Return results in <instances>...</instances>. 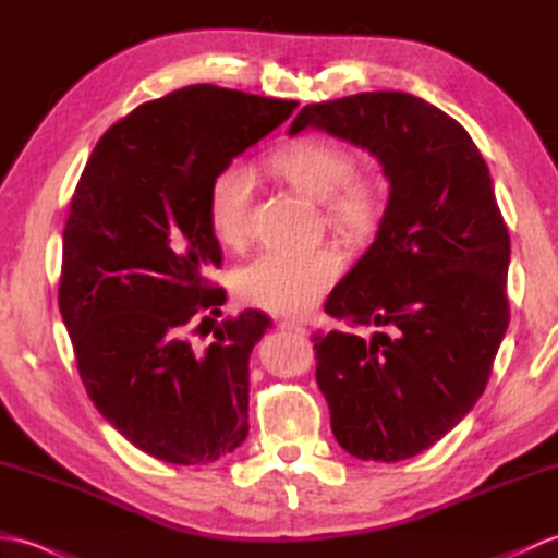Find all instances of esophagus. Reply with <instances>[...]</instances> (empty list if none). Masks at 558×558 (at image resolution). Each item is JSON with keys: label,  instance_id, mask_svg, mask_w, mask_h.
<instances>
[{"label": "esophagus", "instance_id": "obj_1", "mask_svg": "<svg viewBox=\"0 0 558 558\" xmlns=\"http://www.w3.org/2000/svg\"><path fill=\"white\" fill-rule=\"evenodd\" d=\"M282 330H294V333H306V326L300 322H292V318H286V322H280Z\"/></svg>", "mask_w": 558, "mask_h": 558}]
</instances>
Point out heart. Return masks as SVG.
I'll return each instance as SVG.
<instances>
[{
	"mask_svg": "<svg viewBox=\"0 0 558 558\" xmlns=\"http://www.w3.org/2000/svg\"><path fill=\"white\" fill-rule=\"evenodd\" d=\"M270 168L290 184L326 201L328 218L348 234L376 228L384 210L381 189L354 172V156L336 141L302 136L270 156ZM252 174L230 162L213 177L206 198V218L213 236L225 246H242L252 230ZM342 256L330 246L310 252L270 248L236 272L240 298L270 314L298 316L310 312L340 278Z\"/></svg>",
	"mask_w": 558,
	"mask_h": 558,
	"instance_id": "1",
	"label": "heart"
}]
</instances>
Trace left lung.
<instances>
[{
	"mask_svg": "<svg viewBox=\"0 0 558 558\" xmlns=\"http://www.w3.org/2000/svg\"><path fill=\"white\" fill-rule=\"evenodd\" d=\"M306 126L366 148L390 182L374 244L326 300V314L376 333L312 340L338 444L398 462L434 446L487 388L511 322V236L475 141L422 98L374 90L314 102L290 136Z\"/></svg>",
	"mask_w": 558,
	"mask_h": 558,
	"instance_id": "obj_1",
	"label": "left lung"
}]
</instances>
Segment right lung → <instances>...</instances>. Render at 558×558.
Returning a JSON list of instances; mask_svg holds the SVG:
<instances>
[{"label":"right lung","instance_id":"obj_1","mask_svg":"<svg viewBox=\"0 0 558 558\" xmlns=\"http://www.w3.org/2000/svg\"><path fill=\"white\" fill-rule=\"evenodd\" d=\"M298 105L208 83L138 105L102 134L71 196L59 312L93 405L153 458L206 465L248 434V354L270 318L228 316L204 350L189 338L225 302L208 280L222 248L206 198Z\"/></svg>","mask_w":558,"mask_h":558}]
</instances>
